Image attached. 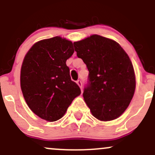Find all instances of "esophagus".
I'll use <instances>...</instances> for the list:
<instances>
[{
	"mask_svg": "<svg viewBox=\"0 0 155 155\" xmlns=\"http://www.w3.org/2000/svg\"><path fill=\"white\" fill-rule=\"evenodd\" d=\"M76 83H77V84L79 85V87L81 88V90H82V82H81V80H78V81H76Z\"/></svg>",
	"mask_w": 155,
	"mask_h": 155,
	"instance_id": "34e87169",
	"label": "esophagus"
}]
</instances>
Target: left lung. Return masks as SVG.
<instances>
[{
    "instance_id": "left-lung-1",
    "label": "left lung",
    "mask_w": 155,
    "mask_h": 155,
    "mask_svg": "<svg viewBox=\"0 0 155 155\" xmlns=\"http://www.w3.org/2000/svg\"><path fill=\"white\" fill-rule=\"evenodd\" d=\"M74 45L89 71L83 97L92 114L101 121L118 118L128 107L136 89L128 55L116 41L98 35Z\"/></svg>"
}]
</instances>
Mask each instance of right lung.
<instances>
[{"instance_id": "obj_1", "label": "right lung", "mask_w": 155, "mask_h": 155, "mask_svg": "<svg viewBox=\"0 0 155 155\" xmlns=\"http://www.w3.org/2000/svg\"><path fill=\"white\" fill-rule=\"evenodd\" d=\"M74 52L71 41L55 36L35 43L25 57L20 73L23 96L31 111L43 120H60L81 94L66 65Z\"/></svg>"}]
</instances>
